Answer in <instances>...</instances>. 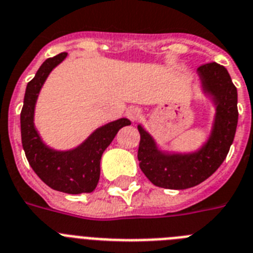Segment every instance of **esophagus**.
<instances>
[{
  "label": "esophagus",
  "instance_id": "1",
  "mask_svg": "<svg viewBox=\"0 0 253 253\" xmlns=\"http://www.w3.org/2000/svg\"><path fill=\"white\" fill-rule=\"evenodd\" d=\"M126 114L129 120L132 121V122H135V121L139 120L140 116H141V111H140L139 108H136V107H131V108L127 109Z\"/></svg>",
  "mask_w": 253,
  "mask_h": 253
}]
</instances>
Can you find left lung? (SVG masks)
Segmentation results:
<instances>
[{"instance_id": "obj_1", "label": "left lung", "mask_w": 253, "mask_h": 253, "mask_svg": "<svg viewBox=\"0 0 253 253\" xmlns=\"http://www.w3.org/2000/svg\"><path fill=\"white\" fill-rule=\"evenodd\" d=\"M197 74L204 93L215 105V118L208 141L193 153H164L153 136L137 126L139 166L149 181L158 187L186 190L195 187L221 166L233 144L238 124L237 87L224 66L211 62L200 66Z\"/></svg>"}]
</instances>
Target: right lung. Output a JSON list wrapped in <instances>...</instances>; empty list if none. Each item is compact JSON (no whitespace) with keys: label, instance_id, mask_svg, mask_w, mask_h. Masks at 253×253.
Returning a JSON list of instances; mask_svg holds the SVG:
<instances>
[{"label":"right lung","instance_id":"add662e5","mask_svg":"<svg viewBox=\"0 0 253 253\" xmlns=\"http://www.w3.org/2000/svg\"><path fill=\"white\" fill-rule=\"evenodd\" d=\"M67 53L57 54L42 63L34 79L28 83L20 114L21 142L37 175L47 186L71 195L89 193L95 190L100 177V159L122 127L131 125L127 118H120L96 128L78 148L58 151L43 142L34 126L35 103L39 91L50 71L60 65Z\"/></svg>","mask_w":253,"mask_h":253}]
</instances>
